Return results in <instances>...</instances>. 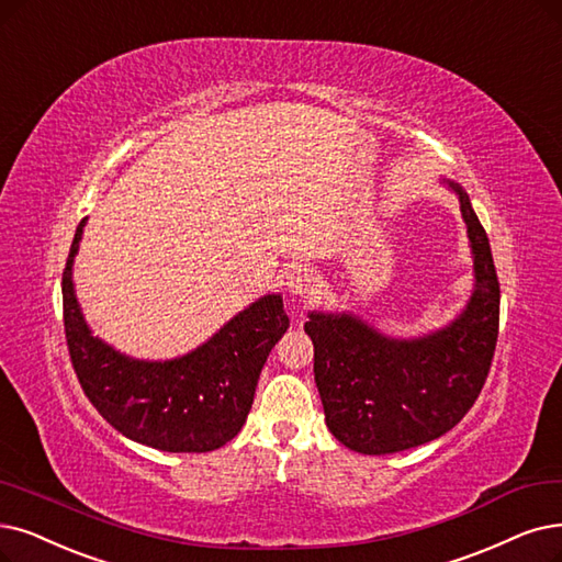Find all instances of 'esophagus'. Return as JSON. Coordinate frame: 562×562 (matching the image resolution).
<instances>
[{
	"label": "esophagus",
	"instance_id": "obj_1",
	"mask_svg": "<svg viewBox=\"0 0 562 562\" xmlns=\"http://www.w3.org/2000/svg\"><path fill=\"white\" fill-rule=\"evenodd\" d=\"M285 288L293 295H311L318 288V272L308 265H293L285 272Z\"/></svg>",
	"mask_w": 562,
	"mask_h": 562
}]
</instances>
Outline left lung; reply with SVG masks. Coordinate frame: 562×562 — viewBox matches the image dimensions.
Returning <instances> with one entry per match:
<instances>
[{"instance_id": "left-lung-1", "label": "left lung", "mask_w": 562, "mask_h": 562, "mask_svg": "<svg viewBox=\"0 0 562 562\" xmlns=\"http://www.w3.org/2000/svg\"><path fill=\"white\" fill-rule=\"evenodd\" d=\"M468 226L475 290L447 327L392 339L352 313L311 311L313 373L331 436L359 454H394L440 438L473 408L498 341L501 283L468 193L447 182Z\"/></svg>"}]
</instances>
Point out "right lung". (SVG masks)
Returning a JSON list of instances; mask_svg holds the SVG:
<instances>
[{
  "mask_svg": "<svg viewBox=\"0 0 562 562\" xmlns=\"http://www.w3.org/2000/svg\"><path fill=\"white\" fill-rule=\"evenodd\" d=\"M80 221L61 274L64 331L80 387L105 422L164 452H212L233 440L251 411L267 355L290 321L281 295H265L184 357L145 362L92 336L74 290Z\"/></svg>",
  "mask_w": 562,
  "mask_h": 562,
  "instance_id": "add662e5",
  "label": "right lung"
}]
</instances>
